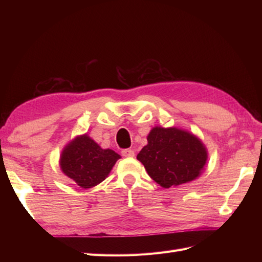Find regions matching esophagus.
<instances>
[{"mask_svg": "<svg viewBox=\"0 0 262 262\" xmlns=\"http://www.w3.org/2000/svg\"><path fill=\"white\" fill-rule=\"evenodd\" d=\"M121 155L125 158H134L135 157V151L132 148H125L121 151Z\"/></svg>", "mask_w": 262, "mask_h": 262, "instance_id": "esophagus-1", "label": "esophagus"}]
</instances>
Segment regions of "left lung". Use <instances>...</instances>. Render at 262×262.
<instances>
[{"mask_svg": "<svg viewBox=\"0 0 262 262\" xmlns=\"http://www.w3.org/2000/svg\"><path fill=\"white\" fill-rule=\"evenodd\" d=\"M147 142L137 160L145 166L148 176L164 188L196 179L206 164L207 152L203 143L188 132L155 127Z\"/></svg>", "mask_w": 262, "mask_h": 262, "instance_id": "1", "label": "left lung"}]
</instances>
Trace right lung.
Instances as JSON below:
<instances>
[{
    "mask_svg": "<svg viewBox=\"0 0 262 262\" xmlns=\"http://www.w3.org/2000/svg\"><path fill=\"white\" fill-rule=\"evenodd\" d=\"M120 155L102 149L88 135L77 137L63 151L60 169L80 187L88 189L102 182Z\"/></svg>",
    "mask_w": 262,
    "mask_h": 262,
    "instance_id": "1",
    "label": "right lung"
}]
</instances>
